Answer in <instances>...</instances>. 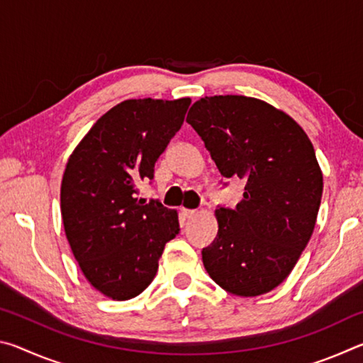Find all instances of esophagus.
Returning a JSON list of instances; mask_svg holds the SVG:
<instances>
[{
    "label": "esophagus",
    "mask_w": 363,
    "mask_h": 363,
    "mask_svg": "<svg viewBox=\"0 0 363 363\" xmlns=\"http://www.w3.org/2000/svg\"><path fill=\"white\" fill-rule=\"evenodd\" d=\"M181 213L184 214V218H187V219H190V218H194L195 214H196V211L195 210H187V208H182L181 210Z\"/></svg>",
    "instance_id": "esophagus-1"
}]
</instances>
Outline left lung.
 Here are the masks:
<instances>
[{
    "mask_svg": "<svg viewBox=\"0 0 363 363\" xmlns=\"http://www.w3.org/2000/svg\"><path fill=\"white\" fill-rule=\"evenodd\" d=\"M224 177L247 181L235 210L218 208V235L201 251L210 277L232 294L272 291L314 232L323 174L314 145L284 110L247 96H205L187 120Z\"/></svg>",
    "mask_w": 363,
    "mask_h": 363,
    "instance_id": "8db88e82",
    "label": "left lung"
}]
</instances>
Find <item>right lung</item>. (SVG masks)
<instances>
[{
  "label": "right lung",
  "mask_w": 363,
  "mask_h": 363,
  "mask_svg": "<svg viewBox=\"0 0 363 363\" xmlns=\"http://www.w3.org/2000/svg\"><path fill=\"white\" fill-rule=\"evenodd\" d=\"M190 97L128 99L79 140L60 184V213L86 280L113 301L143 293L155 279L167 242L179 233L176 210L138 200V184L179 131Z\"/></svg>",
  "instance_id": "right-lung-1"
}]
</instances>
